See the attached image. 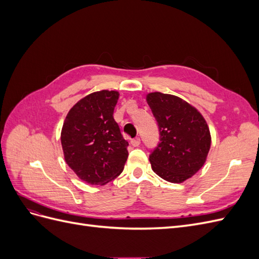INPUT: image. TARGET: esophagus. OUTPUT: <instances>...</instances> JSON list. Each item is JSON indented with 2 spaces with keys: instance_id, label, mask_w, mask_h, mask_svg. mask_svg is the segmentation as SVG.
Listing matches in <instances>:
<instances>
[{
  "instance_id": "obj_1",
  "label": "esophagus",
  "mask_w": 259,
  "mask_h": 259,
  "mask_svg": "<svg viewBox=\"0 0 259 259\" xmlns=\"http://www.w3.org/2000/svg\"><path fill=\"white\" fill-rule=\"evenodd\" d=\"M131 144H132V146H134V147H138V146L140 145V138H139V137H135V138H133V139L131 140Z\"/></svg>"
}]
</instances>
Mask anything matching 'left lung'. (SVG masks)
Masks as SVG:
<instances>
[{
    "instance_id": "obj_1",
    "label": "left lung",
    "mask_w": 259,
    "mask_h": 259,
    "mask_svg": "<svg viewBox=\"0 0 259 259\" xmlns=\"http://www.w3.org/2000/svg\"><path fill=\"white\" fill-rule=\"evenodd\" d=\"M156 120L160 143L149 154L156 175L183 183L204 164L210 147L209 130L197 109L174 95L159 92L147 95Z\"/></svg>"
}]
</instances>
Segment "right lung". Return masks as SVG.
Returning <instances> with one entry per match:
<instances>
[{
	"instance_id": "add662e5",
	"label": "right lung",
	"mask_w": 259,
	"mask_h": 259,
	"mask_svg": "<svg viewBox=\"0 0 259 259\" xmlns=\"http://www.w3.org/2000/svg\"><path fill=\"white\" fill-rule=\"evenodd\" d=\"M115 91L90 94L66 116L61 146L68 165L82 180L103 186L119 176L127 160L128 143L113 117Z\"/></svg>"
}]
</instances>
